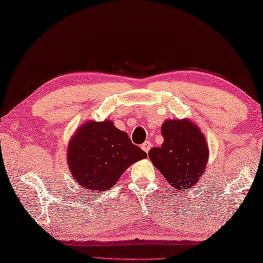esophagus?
<instances>
[{
  "mask_svg": "<svg viewBox=\"0 0 263 263\" xmlns=\"http://www.w3.org/2000/svg\"><path fill=\"white\" fill-rule=\"evenodd\" d=\"M151 147H152V142L147 140V141L144 142V144L141 145V149L144 151L145 153H148V152H149V149H151Z\"/></svg>",
  "mask_w": 263,
  "mask_h": 263,
  "instance_id": "1",
  "label": "esophagus"
}]
</instances>
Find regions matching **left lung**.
<instances>
[{"mask_svg": "<svg viewBox=\"0 0 263 263\" xmlns=\"http://www.w3.org/2000/svg\"><path fill=\"white\" fill-rule=\"evenodd\" d=\"M163 144L148 156L174 189H191L206 168L208 148L201 131L187 119L165 121L161 127Z\"/></svg>", "mask_w": 263, "mask_h": 263, "instance_id": "left-lung-1", "label": "left lung"}]
</instances>
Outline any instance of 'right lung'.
<instances>
[{
  "mask_svg": "<svg viewBox=\"0 0 263 263\" xmlns=\"http://www.w3.org/2000/svg\"><path fill=\"white\" fill-rule=\"evenodd\" d=\"M145 157L146 153L110 121L84 124L68 147L73 178L94 192L111 189L128 166Z\"/></svg>",
  "mask_w": 263,
  "mask_h": 263,
  "instance_id": "right-lung-1",
  "label": "right lung"
}]
</instances>
